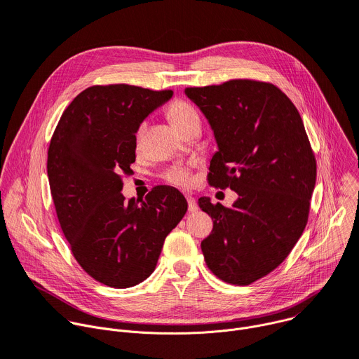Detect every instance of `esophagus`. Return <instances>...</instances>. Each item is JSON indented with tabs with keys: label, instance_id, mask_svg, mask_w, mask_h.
Wrapping results in <instances>:
<instances>
[{
	"label": "esophagus",
	"instance_id": "1",
	"mask_svg": "<svg viewBox=\"0 0 359 359\" xmlns=\"http://www.w3.org/2000/svg\"><path fill=\"white\" fill-rule=\"evenodd\" d=\"M187 201H188V211H189V212H195V211L198 210L195 198L191 196V195H187Z\"/></svg>",
	"mask_w": 359,
	"mask_h": 359
}]
</instances>
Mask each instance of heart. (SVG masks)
Listing matches in <instances>:
<instances>
[{
  "label": "heart",
  "instance_id": "obj_1",
  "mask_svg": "<svg viewBox=\"0 0 359 359\" xmlns=\"http://www.w3.org/2000/svg\"><path fill=\"white\" fill-rule=\"evenodd\" d=\"M168 118L171 119V123L174 124V127L180 131H182L187 126L192 124V123H200V116H198L196 109L187 101L184 100H175L170 107H168ZM145 133V124H140L137 131H135V145L141 144V140L144 137ZM163 178L174 185H180V187H189L192 184V174L189 167L187 165H174L171 168H168L167 171H164Z\"/></svg>",
  "mask_w": 359,
  "mask_h": 359
}]
</instances>
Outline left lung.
Instances as JSON below:
<instances>
[{"label": "left lung", "mask_w": 359, "mask_h": 359, "mask_svg": "<svg viewBox=\"0 0 359 359\" xmlns=\"http://www.w3.org/2000/svg\"><path fill=\"white\" fill-rule=\"evenodd\" d=\"M187 97L214 131L208 181L238 194L232 207L198 200L214 228L201 243L219 280L250 285L290 255L308 222L316 161L302 118L273 84L231 79L189 87Z\"/></svg>", "instance_id": "left-lung-1"}]
</instances>
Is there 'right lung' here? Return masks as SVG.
<instances>
[{
	"label": "right lung",
	"instance_id": "right-lung-1",
	"mask_svg": "<svg viewBox=\"0 0 359 359\" xmlns=\"http://www.w3.org/2000/svg\"><path fill=\"white\" fill-rule=\"evenodd\" d=\"M171 97V90L94 86L72 100L53 134L47 171L61 229L76 262L107 287L147 280L187 212L174 187H154L141 204L121 194L138 126Z\"/></svg>",
	"mask_w": 359,
	"mask_h": 359
}]
</instances>
